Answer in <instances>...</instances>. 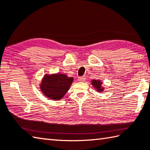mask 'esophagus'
<instances>
[{
    "instance_id": "esophagus-1",
    "label": "esophagus",
    "mask_w": 150,
    "mask_h": 150,
    "mask_svg": "<svg viewBox=\"0 0 150 150\" xmlns=\"http://www.w3.org/2000/svg\"><path fill=\"white\" fill-rule=\"evenodd\" d=\"M86 78L85 77H80L78 78V81H86Z\"/></svg>"
}]
</instances>
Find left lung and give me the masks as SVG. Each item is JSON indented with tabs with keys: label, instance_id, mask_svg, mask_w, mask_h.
<instances>
[{
	"label": "left lung",
	"instance_id": "obj_1",
	"mask_svg": "<svg viewBox=\"0 0 150 150\" xmlns=\"http://www.w3.org/2000/svg\"><path fill=\"white\" fill-rule=\"evenodd\" d=\"M91 84L97 92L101 93L104 91V88L103 87V81L101 80H91Z\"/></svg>",
	"mask_w": 150,
	"mask_h": 150
}]
</instances>
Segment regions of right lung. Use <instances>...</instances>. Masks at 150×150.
I'll return each mask as SVG.
<instances>
[{
	"label": "right lung",
	"mask_w": 150,
	"mask_h": 150,
	"mask_svg": "<svg viewBox=\"0 0 150 150\" xmlns=\"http://www.w3.org/2000/svg\"><path fill=\"white\" fill-rule=\"evenodd\" d=\"M74 78L64 74H45L40 84L42 93L50 100H61L69 91Z\"/></svg>",
	"instance_id": "right-lung-1"
}]
</instances>
